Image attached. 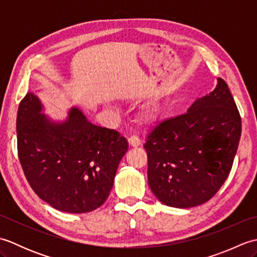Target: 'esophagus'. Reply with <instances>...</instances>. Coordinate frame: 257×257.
<instances>
[{"mask_svg":"<svg viewBox=\"0 0 257 257\" xmlns=\"http://www.w3.org/2000/svg\"><path fill=\"white\" fill-rule=\"evenodd\" d=\"M128 143L130 147H138L141 144L140 139L137 137V136H132V137L128 139Z\"/></svg>","mask_w":257,"mask_h":257,"instance_id":"1","label":"esophagus"}]
</instances>
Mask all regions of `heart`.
<instances>
[{"mask_svg": "<svg viewBox=\"0 0 257 257\" xmlns=\"http://www.w3.org/2000/svg\"><path fill=\"white\" fill-rule=\"evenodd\" d=\"M159 112H160L159 105H158V103H151L150 106L144 109V111L141 112L140 117L144 120V121L150 122V121H154V120L158 117Z\"/></svg>", "mask_w": 257, "mask_h": 257, "instance_id": "1", "label": "heart"}]
</instances>
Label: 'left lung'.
Instances as JSON below:
<instances>
[{"label":"left lung","mask_w":257,"mask_h":257,"mask_svg":"<svg viewBox=\"0 0 257 257\" xmlns=\"http://www.w3.org/2000/svg\"><path fill=\"white\" fill-rule=\"evenodd\" d=\"M241 129L236 103L222 78L187 112L157 124L144 145L156 198L180 209L209 201L231 171Z\"/></svg>","instance_id":"left-lung-1"}]
</instances>
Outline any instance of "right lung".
<instances>
[{
	"label": "right lung",
	"mask_w": 257,
	"mask_h": 257,
	"mask_svg": "<svg viewBox=\"0 0 257 257\" xmlns=\"http://www.w3.org/2000/svg\"><path fill=\"white\" fill-rule=\"evenodd\" d=\"M41 111L38 98L27 92L16 118L19 159L31 188L56 210H96L110 193L127 140L92 124L77 108L62 123Z\"/></svg>",
	"instance_id": "add662e5"
}]
</instances>
